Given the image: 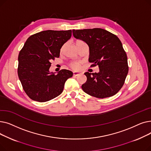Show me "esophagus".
<instances>
[{
  "mask_svg": "<svg viewBox=\"0 0 151 151\" xmlns=\"http://www.w3.org/2000/svg\"><path fill=\"white\" fill-rule=\"evenodd\" d=\"M80 75V73H78V72H76V71H74V72H73V76H79Z\"/></svg>",
  "mask_w": 151,
  "mask_h": 151,
  "instance_id": "34e87169",
  "label": "esophagus"
}]
</instances>
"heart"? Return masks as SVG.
I'll use <instances>...</instances> for the list:
<instances>
[{"label":"heart","mask_w":151,"mask_h":151,"mask_svg":"<svg viewBox=\"0 0 151 151\" xmlns=\"http://www.w3.org/2000/svg\"><path fill=\"white\" fill-rule=\"evenodd\" d=\"M84 43V42L81 40H78L76 42V44L78 45L79 43ZM63 46L60 48V52H62L63 51ZM69 65L71 68L73 70H78L80 67V63L78 62H72L70 63Z\"/></svg>","instance_id":"obj_1"}]
</instances>
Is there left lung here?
I'll use <instances>...</instances> for the list:
<instances>
[{
	"label": "left lung",
	"instance_id": "left-lung-1",
	"mask_svg": "<svg viewBox=\"0 0 151 151\" xmlns=\"http://www.w3.org/2000/svg\"><path fill=\"white\" fill-rule=\"evenodd\" d=\"M73 36L89 47L91 67L99 66V73L86 72L84 92L96 98L114 96L123 86L129 72L127 56L116 35L100 28L73 30Z\"/></svg>",
	"mask_w": 151,
	"mask_h": 151
}]
</instances>
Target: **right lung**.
<instances>
[{
	"instance_id": "right-lung-1",
	"label": "right lung",
	"mask_w": 151,
	"mask_h": 151,
	"mask_svg": "<svg viewBox=\"0 0 151 151\" xmlns=\"http://www.w3.org/2000/svg\"><path fill=\"white\" fill-rule=\"evenodd\" d=\"M71 30H44L28 38L18 55V75L22 88L32 100H51L62 92L73 72L63 69L57 75L49 71L51 60L59 58L60 50L71 38Z\"/></svg>"
}]
</instances>
